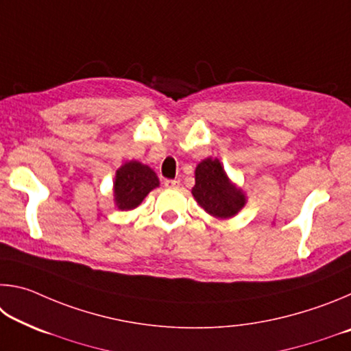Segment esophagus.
<instances>
[{
    "mask_svg": "<svg viewBox=\"0 0 351 351\" xmlns=\"http://www.w3.org/2000/svg\"><path fill=\"white\" fill-rule=\"evenodd\" d=\"M180 180H165L164 181V186L167 189H178L180 187Z\"/></svg>",
    "mask_w": 351,
    "mask_h": 351,
    "instance_id": "obj_1",
    "label": "esophagus"
}]
</instances>
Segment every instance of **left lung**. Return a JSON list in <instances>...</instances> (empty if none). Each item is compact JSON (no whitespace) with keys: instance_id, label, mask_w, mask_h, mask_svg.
<instances>
[{"instance_id":"1","label":"left lung","mask_w":351,"mask_h":351,"mask_svg":"<svg viewBox=\"0 0 351 351\" xmlns=\"http://www.w3.org/2000/svg\"><path fill=\"white\" fill-rule=\"evenodd\" d=\"M192 195L207 213L219 219L232 218L246 204L243 190L230 182L221 162L212 158L201 161L195 169Z\"/></svg>"}]
</instances>
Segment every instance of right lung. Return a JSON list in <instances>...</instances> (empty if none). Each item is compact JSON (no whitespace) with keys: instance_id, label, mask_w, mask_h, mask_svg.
Masks as SVG:
<instances>
[{"instance_id":"1","label":"right lung","mask_w":351,"mask_h":351,"mask_svg":"<svg viewBox=\"0 0 351 351\" xmlns=\"http://www.w3.org/2000/svg\"><path fill=\"white\" fill-rule=\"evenodd\" d=\"M158 186V176L148 165H144L138 161L125 162L116 171L114 203L117 209H134Z\"/></svg>"}]
</instances>
